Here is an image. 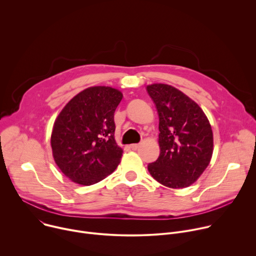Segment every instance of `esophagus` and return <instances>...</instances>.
<instances>
[{
  "mask_svg": "<svg viewBox=\"0 0 256 256\" xmlns=\"http://www.w3.org/2000/svg\"><path fill=\"white\" fill-rule=\"evenodd\" d=\"M138 147H140V144H130V148L132 150H134V151L138 150Z\"/></svg>",
  "mask_w": 256,
  "mask_h": 256,
  "instance_id": "34e87169",
  "label": "esophagus"
}]
</instances>
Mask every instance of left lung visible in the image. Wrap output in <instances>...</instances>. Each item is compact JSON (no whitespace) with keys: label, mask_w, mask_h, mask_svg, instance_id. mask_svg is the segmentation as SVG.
<instances>
[{"label":"left lung","mask_w":256,"mask_h":256,"mask_svg":"<svg viewBox=\"0 0 256 256\" xmlns=\"http://www.w3.org/2000/svg\"><path fill=\"white\" fill-rule=\"evenodd\" d=\"M147 91L157 108L160 132V155L148 170L167 188H188L210 164L214 147L210 122L192 99L170 85H148Z\"/></svg>","instance_id":"left-lung-1"}]
</instances>
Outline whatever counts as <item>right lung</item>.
<instances>
[{"mask_svg": "<svg viewBox=\"0 0 256 256\" xmlns=\"http://www.w3.org/2000/svg\"><path fill=\"white\" fill-rule=\"evenodd\" d=\"M122 93L90 87L72 97L56 118L50 144L54 159L72 181L91 186L118 166L122 149L116 140L114 112Z\"/></svg>", "mask_w": 256, "mask_h": 256, "instance_id": "add662e5", "label": "right lung"}]
</instances>
